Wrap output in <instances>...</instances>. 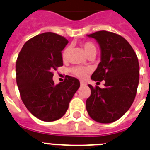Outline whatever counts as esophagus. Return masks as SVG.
<instances>
[{
    "label": "esophagus",
    "instance_id": "esophagus-1",
    "mask_svg": "<svg viewBox=\"0 0 150 150\" xmlns=\"http://www.w3.org/2000/svg\"><path fill=\"white\" fill-rule=\"evenodd\" d=\"M80 83H81V86H87V85H88V83L85 82V81H81Z\"/></svg>",
    "mask_w": 150,
    "mask_h": 150
}]
</instances>
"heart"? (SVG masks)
I'll list each match as a JSON object with an SVG mask.
<instances>
[{"label": "heart", "mask_w": 150, "mask_h": 150, "mask_svg": "<svg viewBox=\"0 0 150 150\" xmlns=\"http://www.w3.org/2000/svg\"><path fill=\"white\" fill-rule=\"evenodd\" d=\"M81 46L83 47L84 51H85L86 54L88 55V57H92V56L95 57V55L97 54V48L92 42L87 41V42L82 43ZM70 47H66L63 50L62 53V58L63 60H66L67 59ZM71 71L76 76L79 77V78H84L86 74L90 71V69L88 67H74L71 69Z\"/></svg>", "instance_id": "heart-1"}]
</instances>
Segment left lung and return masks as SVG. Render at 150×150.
Returning <instances> with one entry per match:
<instances>
[{"label": "left lung", "instance_id": "8db88e82", "mask_svg": "<svg viewBox=\"0 0 150 150\" xmlns=\"http://www.w3.org/2000/svg\"><path fill=\"white\" fill-rule=\"evenodd\" d=\"M87 35L100 48V62L91 79L104 80L105 88L88 85L91 94L86 109L96 122L111 123L125 114L134 100L140 76L137 57L131 44L117 34L99 31Z\"/></svg>", "mask_w": 150, "mask_h": 150}]
</instances>
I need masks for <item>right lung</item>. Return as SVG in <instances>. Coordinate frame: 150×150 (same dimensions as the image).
<instances>
[{"label": "right lung", "instance_id": "right-lung-1", "mask_svg": "<svg viewBox=\"0 0 150 150\" xmlns=\"http://www.w3.org/2000/svg\"><path fill=\"white\" fill-rule=\"evenodd\" d=\"M69 43L64 37L44 32L23 45L16 63V83L21 99L28 111L38 119L53 122L62 118L80 82L68 76L54 84L53 71L62 66V50Z\"/></svg>", "mask_w": 150, "mask_h": 150}]
</instances>
